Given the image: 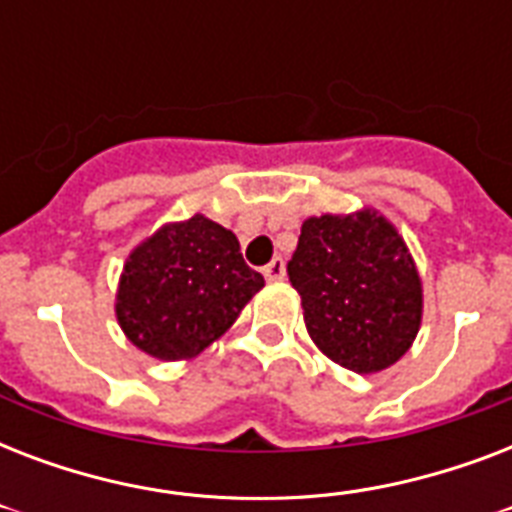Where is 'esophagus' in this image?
<instances>
[{
    "label": "esophagus",
    "instance_id": "34e87169",
    "mask_svg": "<svg viewBox=\"0 0 512 512\" xmlns=\"http://www.w3.org/2000/svg\"><path fill=\"white\" fill-rule=\"evenodd\" d=\"M263 276L268 281H284V276H287V265H284L281 257H273L271 263L263 268Z\"/></svg>",
    "mask_w": 512,
    "mask_h": 512
}]
</instances>
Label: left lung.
<instances>
[{
    "mask_svg": "<svg viewBox=\"0 0 512 512\" xmlns=\"http://www.w3.org/2000/svg\"><path fill=\"white\" fill-rule=\"evenodd\" d=\"M287 273L308 335L335 364L374 374L412 348L422 281L401 233L380 212L308 217Z\"/></svg>",
    "mask_w": 512,
    "mask_h": 512,
    "instance_id": "8db88e82",
    "label": "left lung"
}]
</instances>
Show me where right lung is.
I'll return each mask as SVG.
<instances>
[{
    "mask_svg": "<svg viewBox=\"0 0 512 512\" xmlns=\"http://www.w3.org/2000/svg\"><path fill=\"white\" fill-rule=\"evenodd\" d=\"M265 287L239 239L209 217L162 225L124 263L116 319L127 340L162 361L199 356Z\"/></svg>",
    "mask_w": 512,
    "mask_h": 512,
    "instance_id": "add662e5",
    "label": "right lung"
}]
</instances>
